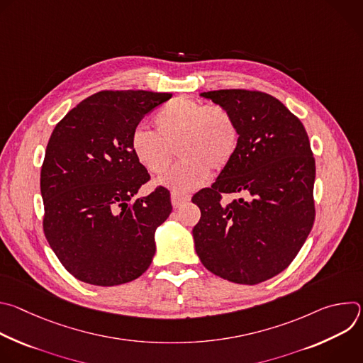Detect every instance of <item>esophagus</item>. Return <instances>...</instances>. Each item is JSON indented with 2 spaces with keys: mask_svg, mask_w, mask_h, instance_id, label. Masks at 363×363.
<instances>
[{
  "mask_svg": "<svg viewBox=\"0 0 363 363\" xmlns=\"http://www.w3.org/2000/svg\"><path fill=\"white\" fill-rule=\"evenodd\" d=\"M189 199H191V196L185 195V194H178V192L171 194V202H172L174 208H179V206L186 203Z\"/></svg>",
  "mask_w": 363,
  "mask_h": 363,
  "instance_id": "esophagus-1",
  "label": "esophagus"
}]
</instances>
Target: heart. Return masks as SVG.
I'll return each mask as SVG.
<instances>
[{
	"mask_svg": "<svg viewBox=\"0 0 363 363\" xmlns=\"http://www.w3.org/2000/svg\"><path fill=\"white\" fill-rule=\"evenodd\" d=\"M157 133L136 128L130 150L149 174H164L172 162L174 149L179 161L158 182L175 192L199 188L210 175L223 171L238 146V126L221 106H206L189 97H175L153 116Z\"/></svg>",
	"mask_w": 363,
	"mask_h": 363,
	"instance_id": "heart-1",
	"label": "heart"
}]
</instances>
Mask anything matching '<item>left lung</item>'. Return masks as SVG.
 <instances>
[{"label": "left lung", "instance_id": "left-lung-1", "mask_svg": "<svg viewBox=\"0 0 363 363\" xmlns=\"http://www.w3.org/2000/svg\"><path fill=\"white\" fill-rule=\"evenodd\" d=\"M199 96L227 109L238 126V146L211 188L192 196L201 210L195 251L205 269L238 284H258L281 273L315 221L316 165L303 123L276 97L242 89ZM239 199L220 203L223 193Z\"/></svg>", "mask_w": 363, "mask_h": 363}]
</instances>
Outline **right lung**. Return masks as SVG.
<instances>
[{"label": "right lung", "instance_id": "right-lung-1", "mask_svg": "<svg viewBox=\"0 0 363 363\" xmlns=\"http://www.w3.org/2000/svg\"><path fill=\"white\" fill-rule=\"evenodd\" d=\"M172 97L145 90L99 91L55 128L41 167L45 238L65 269L93 286L142 276L155 255V231L169 217L168 189L135 198L149 174L135 160L130 135Z\"/></svg>", "mask_w": 363, "mask_h": 363}]
</instances>
